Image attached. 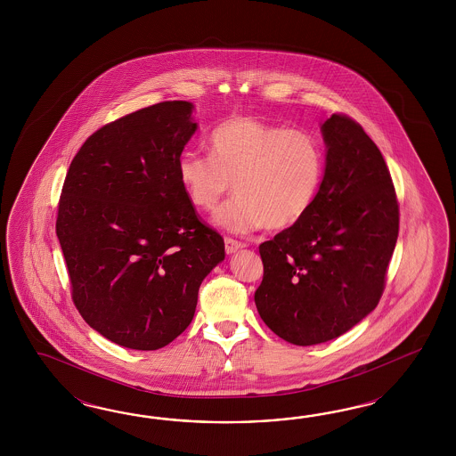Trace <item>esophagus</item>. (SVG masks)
<instances>
[{
	"instance_id": "esophagus-1",
	"label": "esophagus",
	"mask_w": 456,
	"mask_h": 456,
	"mask_svg": "<svg viewBox=\"0 0 456 456\" xmlns=\"http://www.w3.org/2000/svg\"><path fill=\"white\" fill-rule=\"evenodd\" d=\"M224 244H225V252L231 256V254H235L237 250H240V248H246L242 242H239V240H235V239H231V237H225L224 239Z\"/></svg>"
}]
</instances>
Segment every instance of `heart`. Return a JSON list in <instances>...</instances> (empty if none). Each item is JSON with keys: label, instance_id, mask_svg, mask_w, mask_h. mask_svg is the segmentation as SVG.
I'll use <instances>...</instances> for the list:
<instances>
[{"label": "heart", "instance_id": "obj_1", "mask_svg": "<svg viewBox=\"0 0 456 456\" xmlns=\"http://www.w3.org/2000/svg\"><path fill=\"white\" fill-rule=\"evenodd\" d=\"M208 145V155L180 153L177 174L189 200L202 210L217 208L234 182L237 195L216 214L224 229H288L314 204L324 149L313 134L237 115L210 132Z\"/></svg>", "mask_w": 456, "mask_h": 456}]
</instances>
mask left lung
I'll return each instance as SVG.
<instances>
[{
	"instance_id": "1",
	"label": "left lung",
	"mask_w": 456,
	"mask_h": 456,
	"mask_svg": "<svg viewBox=\"0 0 456 456\" xmlns=\"http://www.w3.org/2000/svg\"><path fill=\"white\" fill-rule=\"evenodd\" d=\"M326 167L303 219L259 246L254 301L265 326L296 346L339 338L379 303L400 210L387 162L345 115L321 124Z\"/></svg>"
}]
</instances>
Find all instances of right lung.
I'll list each match as a JSON object with an SVG mask.
<instances>
[{
  "label": "right lung",
  "instance_id": "add662e5",
  "mask_svg": "<svg viewBox=\"0 0 456 456\" xmlns=\"http://www.w3.org/2000/svg\"><path fill=\"white\" fill-rule=\"evenodd\" d=\"M191 102H162L102 126L71 160L56 235L71 296L115 345L153 351L191 324L224 239L197 219L177 160L199 125Z\"/></svg>",
  "mask_w": 456,
  "mask_h": 456
}]
</instances>
